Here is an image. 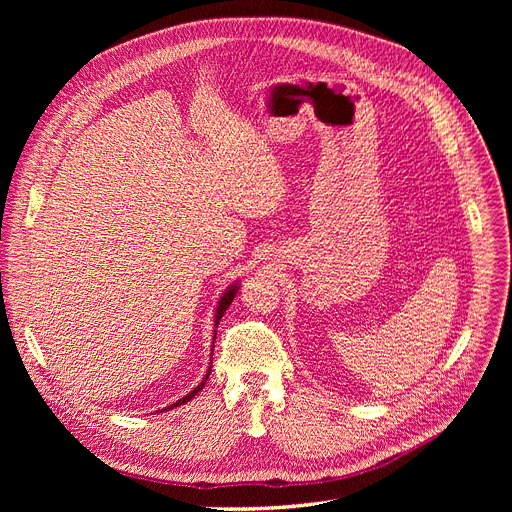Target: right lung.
I'll use <instances>...</instances> for the list:
<instances>
[{
	"mask_svg": "<svg viewBox=\"0 0 512 512\" xmlns=\"http://www.w3.org/2000/svg\"><path fill=\"white\" fill-rule=\"evenodd\" d=\"M236 290H238V286H230V288H228V290H226V294H224V297H222V299H220V307H218V315H215V328H218V321H220V319H222V315H224V311H226V309H228V307H230V303H232V301H234V294H236ZM207 378H209V373H207V375H205V380H203V382H201V384H199V386H197V388H195V390H193V392H191V394H186V396H184V398H180V400H178V402H174V405H172V407H178V405H184V402H188V400H191V398H193V396H195V394H197V392H199V390H203V386H205V382H207ZM172 407H170V409H172ZM164 411H166V409H164Z\"/></svg>",
	"mask_w": 512,
	"mask_h": 512,
	"instance_id": "right-lung-1",
	"label": "right lung"
}]
</instances>
